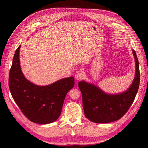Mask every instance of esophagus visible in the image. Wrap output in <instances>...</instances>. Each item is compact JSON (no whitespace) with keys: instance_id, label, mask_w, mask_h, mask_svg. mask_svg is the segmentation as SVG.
<instances>
[{"instance_id":"esophagus-1","label":"esophagus","mask_w":148,"mask_h":148,"mask_svg":"<svg viewBox=\"0 0 148 148\" xmlns=\"http://www.w3.org/2000/svg\"><path fill=\"white\" fill-rule=\"evenodd\" d=\"M84 71H83L82 70L77 71L75 74V80H77V81L80 80V79H81L83 77H84Z\"/></svg>"}]
</instances>
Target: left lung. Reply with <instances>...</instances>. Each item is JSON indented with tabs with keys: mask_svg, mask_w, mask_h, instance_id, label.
Wrapping results in <instances>:
<instances>
[{
	"mask_svg": "<svg viewBox=\"0 0 148 148\" xmlns=\"http://www.w3.org/2000/svg\"><path fill=\"white\" fill-rule=\"evenodd\" d=\"M135 60V76L131 85L123 92L108 94L99 87L85 81H79L85 116L96 123H108L122 117L135 99L140 81L139 66L136 52L132 50Z\"/></svg>",
	"mask_w": 148,
	"mask_h": 148,
	"instance_id": "8db88e82",
	"label": "left lung"
}]
</instances>
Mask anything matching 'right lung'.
Listing matches in <instances>:
<instances>
[{
  "label": "right lung",
  "mask_w": 148,
  "mask_h": 148,
  "mask_svg": "<svg viewBox=\"0 0 148 148\" xmlns=\"http://www.w3.org/2000/svg\"><path fill=\"white\" fill-rule=\"evenodd\" d=\"M16 49L11 66L9 86L14 101L32 122L49 124L61 114L67 92L74 86V77L61 79L47 86H38L27 80L22 72L19 51Z\"/></svg>",
  "instance_id": "1"
}]
</instances>
